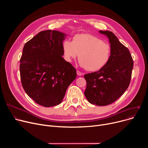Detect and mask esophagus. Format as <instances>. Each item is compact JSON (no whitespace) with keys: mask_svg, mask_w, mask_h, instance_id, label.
<instances>
[{"mask_svg":"<svg viewBox=\"0 0 148 148\" xmlns=\"http://www.w3.org/2000/svg\"><path fill=\"white\" fill-rule=\"evenodd\" d=\"M77 74L78 75H79V76H81V75H82L83 74L80 71H79V70H77Z\"/></svg>","mask_w":148,"mask_h":148,"instance_id":"obj_1","label":"esophagus"}]
</instances>
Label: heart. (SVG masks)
I'll return each instance as SVG.
<instances>
[{
    "label": "heart",
    "mask_w": 148,
    "mask_h": 148,
    "mask_svg": "<svg viewBox=\"0 0 148 148\" xmlns=\"http://www.w3.org/2000/svg\"><path fill=\"white\" fill-rule=\"evenodd\" d=\"M62 51L68 62H71L79 55L80 66L90 71L104 68L109 62L112 53L109 44L91 34L76 35L73 41H64Z\"/></svg>",
    "instance_id": "1"
}]
</instances>
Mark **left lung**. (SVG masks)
<instances>
[{
	"label": "left lung",
	"mask_w": 148,
	"mask_h": 148,
	"mask_svg": "<svg viewBox=\"0 0 148 148\" xmlns=\"http://www.w3.org/2000/svg\"><path fill=\"white\" fill-rule=\"evenodd\" d=\"M99 32L109 40L111 57L104 68L84 75L86 81L84 95L90 103L104 106L114 102L128 88L133 60L129 50L113 32L108 30Z\"/></svg>",
	"instance_id": "8db88e82"
}]
</instances>
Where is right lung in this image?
Returning a JSON list of instances; mask_svg holds the SVG:
<instances>
[{
	"mask_svg": "<svg viewBox=\"0 0 148 148\" xmlns=\"http://www.w3.org/2000/svg\"><path fill=\"white\" fill-rule=\"evenodd\" d=\"M66 35L41 31L27 41L20 60L21 84L27 95L45 107L61 103L67 88L76 78V69L62 56Z\"/></svg>",
	"mask_w": 148,
	"mask_h": 148,
	"instance_id": "1",
	"label": "right lung"
}]
</instances>
